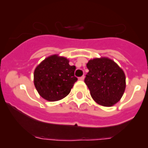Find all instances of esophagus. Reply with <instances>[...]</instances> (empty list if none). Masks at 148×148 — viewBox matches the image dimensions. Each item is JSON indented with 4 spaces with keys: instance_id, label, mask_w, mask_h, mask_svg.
Wrapping results in <instances>:
<instances>
[{
    "instance_id": "obj_1",
    "label": "esophagus",
    "mask_w": 148,
    "mask_h": 148,
    "mask_svg": "<svg viewBox=\"0 0 148 148\" xmlns=\"http://www.w3.org/2000/svg\"><path fill=\"white\" fill-rule=\"evenodd\" d=\"M84 78H85L84 75H83V76H82V77H79V80H83V79H84Z\"/></svg>"
}]
</instances>
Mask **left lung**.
I'll return each mask as SVG.
<instances>
[{"label": "left lung", "mask_w": 148, "mask_h": 148, "mask_svg": "<svg viewBox=\"0 0 148 148\" xmlns=\"http://www.w3.org/2000/svg\"><path fill=\"white\" fill-rule=\"evenodd\" d=\"M86 66L88 72L84 81L95 101L104 106L119 102L126 88L123 70L113 60L105 57L89 60Z\"/></svg>", "instance_id": "left-lung-1"}]
</instances>
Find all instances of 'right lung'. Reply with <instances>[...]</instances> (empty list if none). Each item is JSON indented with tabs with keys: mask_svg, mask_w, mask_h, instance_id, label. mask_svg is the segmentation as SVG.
I'll return each instance as SVG.
<instances>
[{
	"mask_svg": "<svg viewBox=\"0 0 148 148\" xmlns=\"http://www.w3.org/2000/svg\"><path fill=\"white\" fill-rule=\"evenodd\" d=\"M69 62L65 57L53 55L36 68L34 85L41 97L56 101L70 93L77 78L74 76L76 67L71 66Z\"/></svg>",
	"mask_w": 148,
	"mask_h": 148,
	"instance_id": "add662e5",
	"label": "right lung"
}]
</instances>
